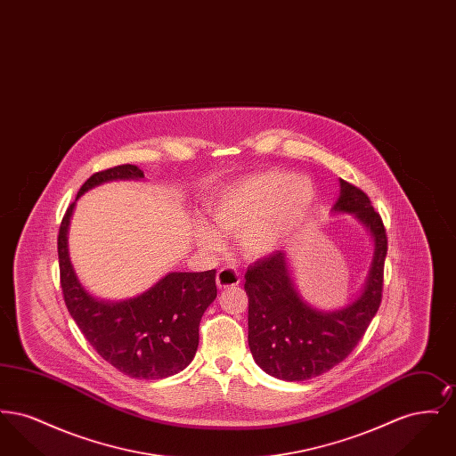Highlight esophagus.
Instances as JSON below:
<instances>
[{
	"label": "esophagus",
	"mask_w": 456,
	"mask_h": 456,
	"mask_svg": "<svg viewBox=\"0 0 456 456\" xmlns=\"http://www.w3.org/2000/svg\"><path fill=\"white\" fill-rule=\"evenodd\" d=\"M240 282L239 272L236 268L231 266H224L217 272V287L218 289H225V287H232Z\"/></svg>",
	"instance_id": "esophagus-1"
}]
</instances>
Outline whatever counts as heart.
Here are the masks:
<instances>
[{
    "label": "heart",
    "instance_id": "b5f03b06",
    "mask_svg": "<svg viewBox=\"0 0 456 456\" xmlns=\"http://www.w3.org/2000/svg\"><path fill=\"white\" fill-rule=\"evenodd\" d=\"M314 198V186L307 177L263 171L225 186L210 201L208 214L222 236L239 239L246 256L266 258L297 234ZM198 239L208 251L222 248V239L208 225H198Z\"/></svg>",
    "mask_w": 456,
    "mask_h": 456
}]
</instances>
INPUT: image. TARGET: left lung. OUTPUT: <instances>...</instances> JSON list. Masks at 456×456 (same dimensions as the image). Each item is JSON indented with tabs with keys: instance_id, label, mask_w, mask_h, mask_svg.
<instances>
[{
	"instance_id": "8db88e82",
	"label": "left lung",
	"mask_w": 456,
	"mask_h": 456,
	"mask_svg": "<svg viewBox=\"0 0 456 456\" xmlns=\"http://www.w3.org/2000/svg\"><path fill=\"white\" fill-rule=\"evenodd\" d=\"M335 214H352L374 239V256L362 292L342 309L320 311L304 303L289 273L287 255L279 251L249 265L248 344L255 362L283 381L316 378L340 364L364 337L383 296L388 239L381 216L369 196L340 179Z\"/></svg>"
}]
</instances>
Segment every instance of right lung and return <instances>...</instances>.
Returning <instances> with one entry per match:
<instances>
[{
	"mask_svg": "<svg viewBox=\"0 0 456 456\" xmlns=\"http://www.w3.org/2000/svg\"><path fill=\"white\" fill-rule=\"evenodd\" d=\"M142 177L143 171L131 164L110 167L90 175L77 200L102 183ZM73 208L75 201L58 234L60 279L71 318L97 354L123 374L136 379L177 374L193 361L201 316L217 297L216 270L171 272L143 294L119 303L95 299L78 282L68 256Z\"/></svg>",
	"mask_w": 456,
	"mask_h": 456,
	"instance_id": "add662e5",
	"label": "right lung"
}]
</instances>
